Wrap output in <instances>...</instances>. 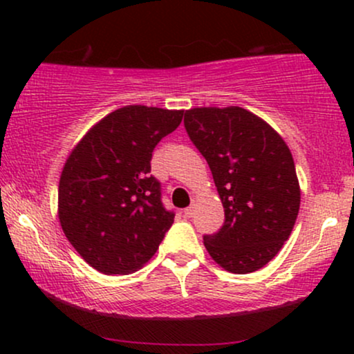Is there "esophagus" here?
Segmentation results:
<instances>
[{
    "instance_id": "1",
    "label": "esophagus",
    "mask_w": 354,
    "mask_h": 354,
    "mask_svg": "<svg viewBox=\"0 0 354 354\" xmlns=\"http://www.w3.org/2000/svg\"><path fill=\"white\" fill-rule=\"evenodd\" d=\"M194 214V205H191V206H188V208L185 209V216L186 218H191Z\"/></svg>"
}]
</instances>
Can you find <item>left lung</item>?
Segmentation results:
<instances>
[{
	"label": "left lung",
	"instance_id": "1",
	"mask_svg": "<svg viewBox=\"0 0 354 354\" xmlns=\"http://www.w3.org/2000/svg\"><path fill=\"white\" fill-rule=\"evenodd\" d=\"M189 140L208 161L225 208V223L205 246L230 273H253L290 238L301 191L290 148L278 133L245 108H191Z\"/></svg>",
	"mask_w": 354,
	"mask_h": 354
}]
</instances>
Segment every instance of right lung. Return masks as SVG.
<instances>
[{
	"label": "right lung",
	"instance_id": "add662e5",
	"mask_svg": "<svg viewBox=\"0 0 354 354\" xmlns=\"http://www.w3.org/2000/svg\"><path fill=\"white\" fill-rule=\"evenodd\" d=\"M181 120L183 109L129 104L100 120L68 156L58 186L59 225L100 273H135L171 228L174 213L161 203L149 161Z\"/></svg>",
	"mask_w": 354,
	"mask_h": 354
}]
</instances>
